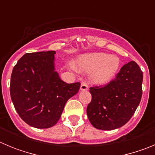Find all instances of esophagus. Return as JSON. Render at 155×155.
<instances>
[{"instance_id":"1","label":"esophagus","mask_w":155,"mask_h":155,"mask_svg":"<svg viewBox=\"0 0 155 155\" xmlns=\"http://www.w3.org/2000/svg\"><path fill=\"white\" fill-rule=\"evenodd\" d=\"M87 88H88V86L86 84L85 82H82L81 84V91H87Z\"/></svg>"}]
</instances>
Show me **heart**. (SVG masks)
I'll list each match as a JSON object with an SVG mask.
<instances>
[{"mask_svg":"<svg viewBox=\"0 0 155 155\" xmlns=\"http://www.w3.org/2000/svg\"><path fill=\"white\" fill-rule=\"evenodd\" d=\"M120 60L116 56L105 53L85 54L77 60L76 68L81 71L91 72V80L97 84H105L113 80L120 68Z\"/></svg>","mask_w":155,"mask_h":155,"instance_id":"obj_1","label":"heart"}]
</instances>
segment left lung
<instances>
[{"instance_id":"8db88e82","label":"left lung","mask_w":155,"mask_h":155,"mask_svg":"<svg viewBox=\"0 0 155 155\" xmlns=\"http://www.w3.org/2000/svg\"><path fill=\"white\" fill-rule=\"evenodd\" d=\"M142 81L143 72L135 61H130L107 84L90 87L87 115L91 125L103 130L125 125L140 102Z\"/></svg>"}]
</instances>
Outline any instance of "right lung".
<instances>
[{
	"label": "right lung",
	"mask_w": 155,
	"mask_h": 155,
	"mask_svg": "<svg viewBox=\"0 0 155 155\" xmlns=\"http://www.w3.org/2000/svg\"><path fill=\"white\" fill-rule=\"evenodd\" d=\"M55 51L25 53L14 67L10 94L21 120L35 128L53 127L66 102L80 88L79 82L68 84L55 71Z\"/></svg>",
	"instance_id": "right-lung-1"
}]
</instances>
